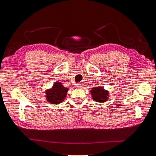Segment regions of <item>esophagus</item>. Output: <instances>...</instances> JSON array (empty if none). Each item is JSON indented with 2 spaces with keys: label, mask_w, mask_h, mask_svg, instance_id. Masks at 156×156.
<instances>
[{
  "label": "esophagus",
  "mask_w": 156,
  "mask_h": 156,
  "mask_svg": "<svg viewBox=\"0 0 156 156\" xmlns=\"http://www.w3.org/2000/svg\"><path fill=\"white\" fill-rule=\"evenodd\" d=\"M76 85H77V87L78 88H82V86H83V84H82V82H78V83H77V84H76Z\"/></svg>",
  "instance_id": "esophagus-1"
}]
</instances>
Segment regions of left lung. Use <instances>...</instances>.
Masks as SVG:
<instances>
[{
    "label": "left lung",
    "mask_w": 156,
    "mask_h": 156,
    "mask_svg": "<svg viewBox=\"0 0 156 156\" xmlns=\"http://www.w3.org/2000/svg\"><path fill=\"white\" fill-rule=\"evenodd\" d=\"M92 99L98 102H105L107 100L108 93L101 87L93 88L90 91Z\"/></svg>",
    "instance_id": "1"
}]
</instances>
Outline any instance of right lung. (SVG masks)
Listing matches in <instances>:
<instances>
[{
  "instance_id": "obj_1",
  "label": "right lung",
  "mask_w": 156,
  "mask_h": 156,
  "mask_svg": "<svg viewBox=\"0 0 156 156\" xmlns=\"http://www.w3.org/2000/svg\"><path fill=\"white\" fill-rule=\"evenodd\" d=\"M68 88L63 87L59 82H56L50 90L46 91V98L51 104H59L64 100Z\"/></svg>"
}]
</instances>
